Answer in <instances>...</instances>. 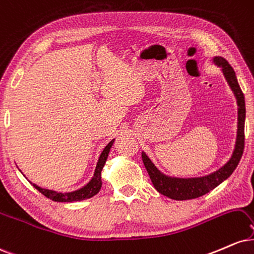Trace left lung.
I'll return each mask as SVG.
<instances>
[{
    "instance_id": "1",
    "label": "left lung",
    "mask_w": 254,
    "mask_h": 254,
    "mask_svg": "<svg viewBox=\"0 0 254 254\" xmlns=\"http://www.w3.org/2000/svg\"><path fill=\"white\" fill-rule=\"evenodd\" d=\"M215 64L222 67V72L227 79L229 86L233 90L238 102V135L237 142H235V148L229 162L219 169L214 174H210L204 177L199 178H171L166 177L162 172L158 170L153 163L148 159V157L145 153L141 154L142 162L146 170H147L148 176H150L152 183L156 189L162 195L168 196L172 199L177 201H183V199H192L201 197L213 189H215L217 186L226 181L233 174V171L237 169L241 157L244 153V147H245V118H246V107H245V96L241 91L239 83H238L237 76L233 67L229 65V63L222 57H215L214 58Z\"/></svg>"
}]
</instances>
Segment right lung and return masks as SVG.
<instances>
[{
  "label": "right lung",
  "instance_id": "right-lung-1",
  "mask_svg": "<svg viewBox=\"0 0 254 254\" xmlns=\"http://www.w3.org/2000/svg\"><path fill=\"white\" fill-rule=\"evenodd\" d=\"M113 142H114V140H112V141H110L109 144L104 147V150L102 151V153H101L100 158H98L96 169H95L94 177H92L91 181L89 182L85 187H83L82 189L76 190V191H72V192L63 193V192L53 191V190L43 189V188L35 186V184H33V186H34V188L38 190V191H40L41 193H43L44 196H46L47 198L52 199V201H56V202L83 201V199L92 197V196H95L98 191H100L101 187H102V181H101V171H102L104 164H106L107 158H108L109 151H110V148H112Z\"/></svg>",
  "mask_w": 254,
  "mask_h": 254
}]
</instances>
